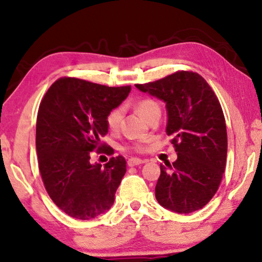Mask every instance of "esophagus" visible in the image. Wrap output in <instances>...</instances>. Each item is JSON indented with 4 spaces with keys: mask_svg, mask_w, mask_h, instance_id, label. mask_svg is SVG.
<instances>
[{
    "mask_svg": "<svg viewBox=\"0 0 262 262\" xmlns=\"http://www.w3.org/2000/svg\"><path fill=\"white\" fill-rule=\"evenodd\" d=\"M146 160L140 159V158H129L128 159V166H135V165H140V164L145 163Z\"/></svg>",
    "mask_w": 262,
    "mask_h": 262,
    "instance_id": "esophagus-1",
    "label": "esophagus"
}]
</instances>
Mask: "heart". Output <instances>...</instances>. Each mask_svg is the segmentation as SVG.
Segmentation results:
<instances>
[{
    "label": "heart",
    "mask_w": 262,
    "mask_h": 262,
    "mask_svg": "<svg viewBox=\"0 0 262 262\" xmlns=\"http://www.w3.org/2000/svg\"><path fill=\"white\" fill-rule=\"evenodd\" d=\"M135 107H137V111L140 114V116H142L147 121L151 118L153 114L160 111L158 103L149 98L140 99L137 104H135ZM122 117H123V109H122V107H115V109L111 110L105 118L107 129H109L110 132H117L118 129H120ZM124 148H130L134 149V151L141 152L145 149V145L141 144V142H138V144L127 145Z\"/></svg>",
    "instance_id": "heart-1"
}]
</instances>
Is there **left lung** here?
<instances>
[{"mask_svg":"<svg viewBox=\"0 0 262 262\" xmlns=\"http://www.w3.org/2000/svg\"><path fill=\"white\" fill-rule=\"evenodd\" d=\"M137 87L166 103V134L177 152L176 162L160 165L157 200L177 213L200 210L217 193L226 164L228 134L218 97L190 71Z\"/></svg>","mask_w":262,"mask_h":262,"instance_id":"8db88e82","label":"left lung"}]
</instances>
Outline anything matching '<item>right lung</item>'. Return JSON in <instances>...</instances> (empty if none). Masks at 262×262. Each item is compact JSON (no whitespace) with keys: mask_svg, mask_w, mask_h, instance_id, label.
I'll return each mask as SVG.
<instances>
[{"mask_svg":"<svg viewBox=\"0 0 262 262\" xmlns=\"http://www.w3.org/2000/svg\"><path fill=\"white\" fill-rule=\"evenodd\" d=\"M129 92L130 86L109 87L64 76L41 99L36 127L39 172L54 204L73 218L89 221L113 206L127 162L117 156L104 166L92 165L90 152L114 155L100 138L107 133V114Z\"/></svg>","mask_w":262,"mask_h":262,"instance_id":"right-lung-1","label":"right lung"}]
</instances>
